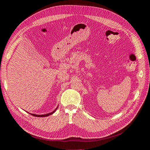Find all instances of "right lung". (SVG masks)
<instances>
[{
    "label": "right lung",
    "instance_id": "obj_1",
    "mask_svg": "<svg viewBox=\"0 0 150 150\" xmlns=\"http://www.w3.org/2000/svg\"><path fill=\"white\" fill-rule=\"evenodd\" d=\"M57 109V107L56 108V110H54V111H53L52 112H49V113H47V114H46V115H35V114H31V113H29V114H30L31 115H33V116H36V117H46V116H49V115H51L53 114L54 112H55V111H56ZM28 113H29V112H28Z\"/></svg>",
    "mask_w": 150,
    "mask_h": 150
}]
</instances>
